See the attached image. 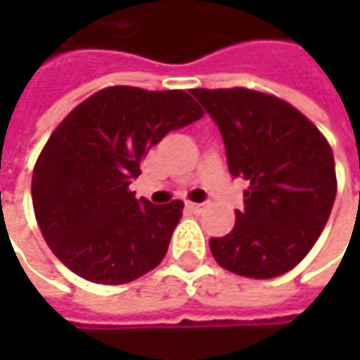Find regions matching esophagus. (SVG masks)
Here are the masks:
<instances>
[{"label": "esophagus", "mask_w": 360, "mask_h": 360, "mask_svg": "<svg viewBox=\"0 0 360 360\" xmlns=\"http://www.w3.org/2000/svg\"><path fill=\"white\" fill-rule=\"evenodd\" d=\"M187 208L191 210V212H195V214H200L204 208H206V204H198V202H187Z\"/></svg>", "instance_id": "34e87169"}]
</instances>
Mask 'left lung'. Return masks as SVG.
I'll return each mask as SVG.
<instances>
[{"label": "left lung", "instance_id": "1", "mask_svg": "<svg viewBox=\"0 0 360 360\" xmlns=\"http://www.w3.org/2000/svg\"><path fill=\"white\" fill-rule=\"evenodd\" d=\"M191 96L223 135L229 173L250 181L231 233L210 240L214 260L254 279L288 273L319 240L335 200L327 139L302 112L269 94L233 87Z\"/></svg>", "mask_w": 360, "mask_h": 360}]
</instances>
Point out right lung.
I'll return each mask as SVG.
<instances>
[{
    "label": "right lung",
    "mask_w": 360,
    "mask_h": 360,
    "mask_svg": "<svg viewBox=\"0 0 360 360\" xmlns=\"http://www.w3.org/2000/svg\"><path fill=\"white\" fill-rule=\"evenodd\" d=\"M202 118L181 91L106 87L51 133L33 171V208L51 252L79 277L120 285L160 264L183 202L154 206L129 191L167 133Z\"/></svg>",
    "instance_id": "right-lung-1"
}]
</instances>
